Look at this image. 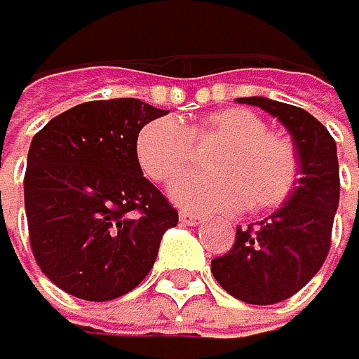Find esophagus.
I'll return each mask as SVG.
<instances>
[{"mask_svg":"<svg viewBox=\"0 0 359 359\" xmlns=\"http://www.w3.org/2000/svg\"><path fill=\"white\" fill-rule=\"evenodd\" d=\"M180 222H182V224H191V226H195V224H200V222H202V218H200V215H195V213L182 211V213H180Z\"/></svg>","mask_w":359,"mask_h":359,"instance_id":"obj_1","label":"esophagus"}]
</instances>
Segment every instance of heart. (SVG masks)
<instances>
[{
    "instance_id": "b5f03b06",
    "label": "heart",
    "mask_w": 359,
    "mask_h": 359,
    "mask_svg": "<svg viewBox=\"0 0 359 359\" xmlns=\"http://www.w3.org/2000/svg\"><path fill=\"white\" fill-rule=\"evenodd\" d=\"M220 141L209 152V172H187L170 187L180 207L198 213H236L245 204L267 211L294 191L299 164L287 139L267 133L261 116L245 107L218 109L182 126L161 116L137 133L135 155L141 170L159 184L170 182L193 159V144Z\"/></svg>"
}]
</instances>
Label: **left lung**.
Masks as SVG:
<instances>
[{
    "instance_id": "1",
    "label": "left lung",
    "mask_w": 359,
    "mask_h": 359,
    "mask_svg": "<svg viewBox=\"0 0 359 359\" xmlns=\"http://www.w3.org/2000/svg\"><path fill=\"white\" fill-rule=\"evenodd\" d=\"M238 101L265 109L287 128L299 180L281 209L247 229H236L233 247L213 258L211 272L231 297L270 306L297 294L328 256L339 204L337 146L328 130L302 107L265 96Z\"/></svg>"
}]
</instances>
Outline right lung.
<instances>
[{
    "label": "right lung",
    "mask_w": 359,
    "mask_h": 359,
    "mask_svg": "<svg viewBox=\"0 0 359 359\" xmlns=\"http://www.w3.org/2000/svg\"><path fill=\"white\" fill-rule=\"evenodd\" d=\"M168 114L139 98L76 105L33 137L24 175L31 250L51 281L85 302L135 290L177 211L144 177L137 133Z\"/></svg>",
    "instance_id": "right-lung-1"
}]
</instances>
